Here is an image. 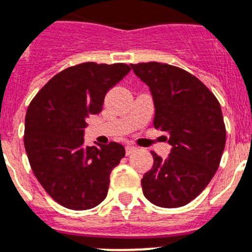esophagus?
I'll return each instance as SVG.
<instances>
[{
    "label": "esophagus",
    "instance_id": "1",
    "mask_svg": "<svg viewBox=\"0 0 252 252\" xmlns=\"http://www.w3.org/2000/svg\"><path fill=\"white\" fill-rule=\"evenodd\" d=\"M137 147H134V146L132 145H126V155H132L133 152L136 151Z\"/></svg>",
    "mask_w": 252,
    "mask_h": 252
}]
</instances>
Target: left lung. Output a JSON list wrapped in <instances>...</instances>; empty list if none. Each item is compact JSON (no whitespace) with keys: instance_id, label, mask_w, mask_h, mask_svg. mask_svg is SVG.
<instances>
[{"instance_id":"1","label":"left lung","mask_w":252,"mask_h":252,"mask_svg":"<svg viewBox=\"0 0 252 252\" xmlns=\"http://www.w3.org/2000/svg\"><path fill=\"white\" fill-rule=\"evenodd\" d=\"M130 66L150 87L154 126L168 133L173 147L166 160L151 151L154 166L141 181L143 194L156 206H185L204 191L220 164L227 139L220 103L181 67L156 61Z\"/></svg>"}]
</instances>
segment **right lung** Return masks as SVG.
Returning <instances> with one entry per match:
<instances>
[{
    "instance_id": "add662e5",
    "label": "right lung",
    "mask_w": 252,
    "mask_h": 252,
    "mask_svg": "<svg viewBox=\"0 0 252 252\" xmlns=\"http://www.w3.org/2000/svg\"><path fill=\"white\" fill-rule=\"evenodd\" d=\"M129 65L82 63L51 78L29 103L24 146L35 178L55 201L87 210L105 200L110 173L126 149L110 142L84 147L83 129L102 110L107 91L129 73Z\"/></svg>"
}]
</instances>
